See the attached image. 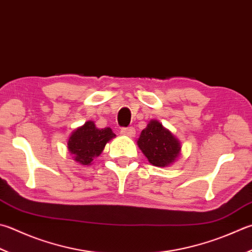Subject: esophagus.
<instances>
[{
    "mask_svg": "<svg viewBox=\"0 0 252 252\" xmlns=\"http://www.w3.org/2000/svg\"><path fill=\"white\" fill-rule=\"evenodd\" d=\"M121 132H122L123 135L132 137V136L135 135V128L134 127H123Z\"/></svg>",
    "mask_w": 252,
    "mask_h": 252,
    "instance_id": "1",
    "label": "esophagus"
}]
</instances>
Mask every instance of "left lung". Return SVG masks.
Segmentation results:
<instances>
[{
  "instance_id": "obj_1",
  "label": "left lung",
  "mask_w": 252,
  "mask_h": 252,
  "mask_svg": "<svg viewBox=\"0 0 252 252\" xmlns=\"http://www.w3.org/2000/svg\"><path fill=\"white\" fill-rule=\"evenodd\" d=\"M137 144L149 162L156 167L172 163L181 149L179 140L157 121H150L141 131Z\"/></svg>"
}]
</instances>
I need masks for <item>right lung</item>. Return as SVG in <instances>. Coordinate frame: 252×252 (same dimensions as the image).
<instances>
[{
    "label": "right lung",
    "instance_id": "1",
    "mask_svg": "<svg viewBox=\"0 0 252 252\" xmlns=\"http://www.w3.org/2000/svg\"><path fill=\"white\" fill-rule=\"evenodd\" d=\"M113 137H115V134L111 128L98 129L95 124L90 121L72 132L68 141V149L74 156L75 161L87 165L101 155L106 142Z\"/></svg>",
    "mask_w": 252,
    "mask_h": 252
}]
</instances>
